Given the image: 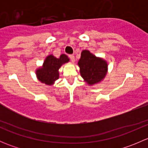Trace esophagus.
I'll return each mask as SVG.
<instances>
[{"mask_svg":"<svg viewBox=\"0 0 148 148\" xmlns=\"http://www.w3.org/2000/svg\"><path fill=\"white\" fill-rule=\"evenodd\" d=\"M69 57L70 60H71V62H74V61H75V57H74V55H69Z\"/></svg>","mask_w":148,"mask_h":148,"instance_id":"obj_1","label":"esophagus"}]
</instances>
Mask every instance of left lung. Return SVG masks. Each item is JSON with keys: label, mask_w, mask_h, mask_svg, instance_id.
Wrapping results in <instances>:
<instances>
[{"label": "left lung", "mask_w": 148, "mask_h": 148, "mask_svg": "<svg viewBox=\"0 0 148 148\" xmlns=\"http://www.w3.org/2000/svg\"><path fill=\"white\" fill-rule=\"evenodd\" d=\"M78 64L82 78L91 85L100 82L107 71V64L105 61L97 58L87 50L82 52Z\"/></svg>", "instance_id": "8db88e82"}]
</instances>
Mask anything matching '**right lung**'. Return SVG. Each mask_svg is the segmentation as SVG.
Returning a JSON list of instances; mask_svg holds the SVG:
<instances>
[{"mask_svg": "<svg viewBox=\"0 0 148 148\" xmlns=\"http://www.w3.org/2000/svg\"><path fill=\"white\" fill-rule=\"evenodd\" d=\"M69 61L68 56L62 54L59 59L52 55L47 56L42 68L36 71L38 79L42 83L51 85L53 82L59 79V69L63 64Z\"/></svg>", "mask_w": 148, "mask_h": 148, "instance_id": "obj_1", "label": "right lung"}]
</instances>
